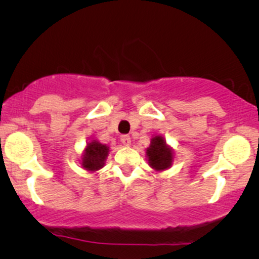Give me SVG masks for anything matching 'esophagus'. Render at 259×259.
I'll list each match as a JSON object with an SVG mask.
<instances>
[{"label":"esophagus","mask_w":259,"mask_h":259,"mask_svg":"<svg viewBox=\"0 0 259 259\" xmlns=\"http://www.w3.org/2000/svg\"><path fill=\"white\" fill-rule=\"evenodd\" d=\"M120 140H121V143L125 145V146H130L131 143H132V140H131V137L128 134H123V136L120 137Z\"/></svg>","instance_id":"1"}]
</instances>
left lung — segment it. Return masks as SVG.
<instances>
[{"instance_id":"obj_1","label":"left lung","mask_w":259,"mask_h":259,"mask_svg":"<svg viewBox=\"0 0 259 259\" xmlns=\"http://www.w3.org/2000/svg\"><path fill=\"white\" fill-rule=\"evenodd\" d=\"M148 164L155 171H164L172 165L173 152L161 136L152 138L150 147L146 150Z\"/></svg>"}]
</instances>
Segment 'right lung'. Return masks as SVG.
I'll return each mask as SVG.
<instances>
[{"mask_svg": "<svg viewBox=\"0 0 259 259\" xmlns=\"http://www.w3.org/2000/svg\"><path fill=\"white\" fill-rule=\"evenodd\" d=\"M109 147L93 140L87 145L82 157V167L87 171H98L104 167L105 160L107 158Z\"/></svg>", "mask_w": 259, "mask_h": 259, "instance_id": "add662e5", "label": "right lung"}]
</instances>
